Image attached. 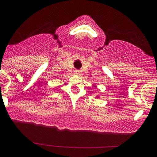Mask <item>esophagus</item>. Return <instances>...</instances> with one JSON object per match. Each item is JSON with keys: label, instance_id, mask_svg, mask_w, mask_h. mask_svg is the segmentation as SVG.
I'll list each match as a JSON object with an SVG mask.
<instances>
[{"label": "esophagus", "instance_id": "1", "mask_svg": "<svg viewBox=\"0 0 157 157\" xmlns=\"http://www.w3.org/2000/svg\"><path fill=\"white\" fill-rule=\"evenodd\" d=\"M75 74H79V71H77V70H76V71H75Z\"/></svg>", "mask_w": 157, "mask_h": 157}]
</instances>
